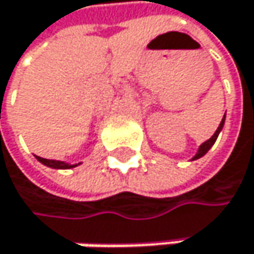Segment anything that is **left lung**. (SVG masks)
Here are the masks:
<instances>
[{
	"label": "left lung",
	"mask_w": 254,
	"mask_h": 254,
	"mask_svg": "<svg viewBox=\"0 0 254 254\" xmlns=\"http://www.w3.org/2000/svg\"><path fill=\"white\" fill-rule=\"evenodd\" d=\"M224 120H226V114H224V117H222V120H221V123H219V126H218V129L215 131V134L207 140V141H204L201 146H199V149H198V152H196V155L192 158V160H196V158H201L204 154H207V151L212 148L213 146V143L216 141V138H218V135H219V132H221V129H222V126H224Z\"/></svg>",
	"instance_id": "1"
}]
</instances>
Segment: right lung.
I'll use <instances>...</instances> for the list:
<instances>
[{
    "instance_id": "right-lung-1",
    "label": "right lung",
    "mask_w": 254,
    "mask_h": 254,
    "mask_svg": "<svg viewBox=\"0 0 254 254\" xmlns=\"http://www.w3.org/2000/svg\"><path fill=\"white\" fill-rule=\"evenodd\" d=\"M38 161H41L42 164L48 166V168H53V169H71L77 164H68V163H64V161H58V160H47V158H42V157H36Z\"/></svg>"
}]
</instances>
